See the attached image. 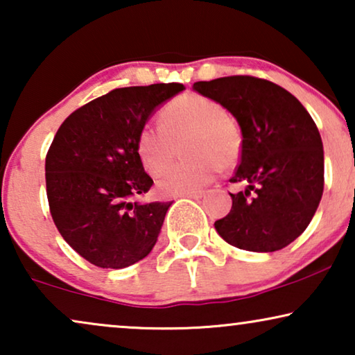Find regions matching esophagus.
<instances>
[{
	"label": "esophagus",
	"instance_id": "34e87169",
	"mask_svg": "<svg viewBox=\"0 0 355 355\" xmlns=\"http://www.w3.org/2000/svg\"><path fill=\"white\" fill-rule=\"evenodd\" d=\"M203 192L202 191H197V192H189V193H184V196H179V197H186V198H202Z\"/></svg>",
	"mask_w": 355,
	"mask_h": 355
}]
</instances>
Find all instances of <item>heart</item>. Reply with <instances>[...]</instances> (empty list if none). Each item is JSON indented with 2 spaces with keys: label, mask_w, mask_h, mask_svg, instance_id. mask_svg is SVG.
<instances>
[{
  "label": "heart",
  "mask_w": 355,
  "mask_h": 355,
  "mask_svg": "<svg viewBox=\"0 0 355 355\" xmlns=\"http://www.w3.org/2000/svg\"><path fill=\"white\" fill-rule=\"evenodd\" d=\"M162 125L145 124L137 137V153L150 174L162 173L182 152L187 158L169 166L158 178L163 196L197 192L218 176L221 168L237 163L242 134L237 124L215 100L198 94L178 96L164 106Z\"/></svg>",
  "instance_id": "b5f03b06"
}]
</instances>
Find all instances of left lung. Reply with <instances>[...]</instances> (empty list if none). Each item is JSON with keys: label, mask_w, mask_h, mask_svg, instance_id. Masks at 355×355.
<instances>
[{"label": "left lung", "mask_w": 355, "mask_h": 355, "mask_svg": "<svg viewBox=\"0 0 355 355\" xmlns=\"http://www.w3.org/2000/svg\"><path fill=\"white\" fill-rule=\"evenodd\" d=\"M192 89L234 116L241 163L230 181L231 211L215 221L227 244L275 252L305 231L323 196V144L312 116L283 87L250 76L196 82Z\"/></svg>", "instance_id": "8db88e82"}]
</instances>
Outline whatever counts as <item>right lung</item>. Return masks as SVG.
I'll return each mask as SVG.
<instances>
[{
	"label": "right lung",
	"mask_w": 355,
	"mask_h": 355,
	"mask_svg": "<svg viewBox=\"0 0 355 355\" xmlns=\"http://www.w3.org/2000/svg\"><path fill=\"white\" fill-rule=\"evenodd\" d=\"M182 84L124 87L89 101L61 124L45 162L53 221L67 244L100 268H125L157 244L173 202H139L153 179L137 137Z\"/></svg>",
	"instance_id": "obj_1"
}]
</instances>
